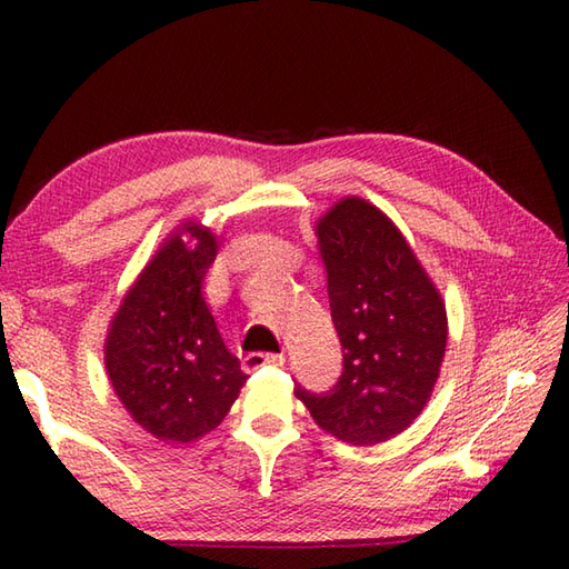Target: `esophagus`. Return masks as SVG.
Wrapping results in <instances>:
<instances>
[{
  "mask_svg": "<svg viewBox=\"0 0 569 569\" xmlns=\"http://www.w3.org/2000/svg\"><path fill=\"white\" fill-rule=\"evenodd\" d=\"M286 357L283 355H263V352H251L244 357V369L257 371L261 367H283Z\"/></svg>",
  "mask_w": 569,
  "mask_h": 569,
  "instance_id": "34e87169",
  "label": "esophagus"
}]
</instances>
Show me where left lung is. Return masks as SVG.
I'll return each mask as SVG.
<instances>
[{
    "instance_id": "1",
    "label": "left lung",
    "mask_w": 569,
    "mask_h": 569,
    "mask_svg": "<svg viewBox=\"0 0 569 569\" xmlns=\"http://www.w3.org/2000/svg\"><path fill=\"white\" fill-rule=\"evenodd\" d=\"M316 237L345 361L335 389L296 386V398L332 438L379 445L430 401L447 347L445 300L401 229L365 198L337 200Z\"/></svg>"
}]
</instances>
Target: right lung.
<instances>
[{"label": "right lung", "mask_w": 569, "mask_h": 569, "mask_svg": "<svg viewBox=\"0 0 569 569\" xmlns=\"http://www.w3.org/2000/svg\"><path fill=\"white\" fill-rule=\"evenodd\" d=\"M210 227L188 220L131 283L104 337V369L131 420L166 445L214 430L247 373L202 298L217 257Z\"/></svg>", "instance_id": "right-lung-1"}]
</instances>
